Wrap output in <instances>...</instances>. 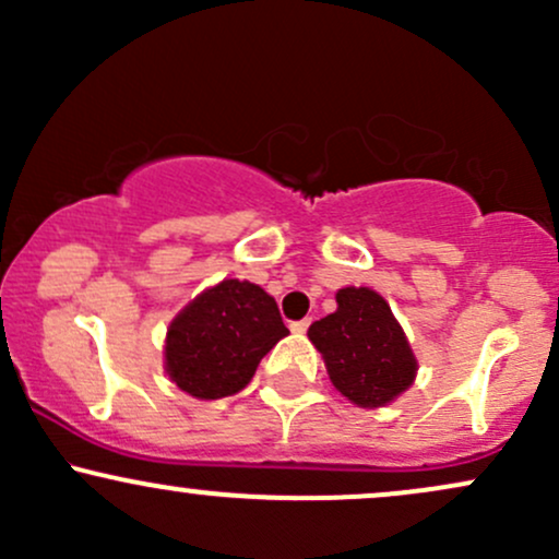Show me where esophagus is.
I'll use <instances>...</instances> for the list:
<instances>
[{
	"instance_id": "esophagus-1",
	"label": "esophagus",
	"mask_w": 559,
	"mask_h": 559,
	"mask_svg": "<svg viewBox=\"0 0 559 559\" xmlns=\"http://www.w3.org/2000/svg\"><path fill=\"white\" fill-rule=\"evenodd\" d=\"M310 323H312L310 318H305V320H294V323L288 325V329H292L294 333H305L307 329H310Z\"/></svg>"
}]
</instances>
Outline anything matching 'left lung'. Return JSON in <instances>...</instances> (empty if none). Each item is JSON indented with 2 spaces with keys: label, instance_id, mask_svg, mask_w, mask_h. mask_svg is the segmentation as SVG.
<instances>
[{
  "label": "left lung",
  "instance_id": "obj_1",
  "mask_svg": "<svg viewBox=\"0 0 559 559\" xmlns=\"http://www.w3.org/2000/svg\"><path fill=\"white\" fill-rule=\"evenodd\" d=\"M336 301V312L316 320L307 336L346 400L360 407H383L413 383L418 370L413 349L381 294L346 286Z\"/></svg>",
  "mask_w": 559,
  "mask_h": 559
}]
</instances>
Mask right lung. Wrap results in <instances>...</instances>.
<instances>
[{"mask_svg": "<svg viewBox=\"0 0 559 559\" xmlns=\"http://www.w3.org/2000/svg\"><path fill=\"white\" fill-rule=\"evenodd\" d=\"M288 333L271 294L249 281H221L170 323L165 368L197 400H221L252 381L262 357Z\"/></svg>", "mask_w": 559, "mask_h": 559, "instance_id": "right-lung-1", "label": "right lung"}]
</instances>
